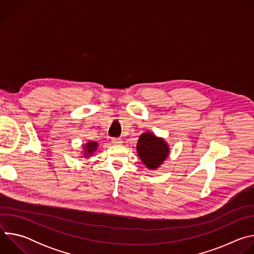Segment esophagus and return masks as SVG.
Returning <instances> with one entry per match:
<instances>
[{"mask_svg":"<svg viewBox=\"0 0 254 254\" xmlns=\"http://www.w3.org/2000/svg\"><path fill=\"white\" fill-rule=\"evenodd\" d=\"M112 142H113L114 144H121V143H123V140H122V138L114 137V138L112 139Z\"/></svg>","mask_w":254,"mask_h":254,"instance_id":"esophagus-1","label":"esophagus"}]
</instances>
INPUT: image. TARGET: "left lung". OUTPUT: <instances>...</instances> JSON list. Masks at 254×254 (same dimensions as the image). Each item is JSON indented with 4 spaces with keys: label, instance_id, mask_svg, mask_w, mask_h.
Masks as SVG:
<instances>
[{
    "label": "left lung",
    "instance_id": "obj_1",
    "mask_svg": "<svg viewBox=\"0 0 254 254\" xmlns=\"http://www.w3.org/2000/svg\"><path fill=\"white\" fill-rule=\"evenodd\" d=\"M136 153L149 170H157L168 158L170 148L163 137H159L151 131H146L138 137Z\"/></svg>",
    "mask_w": 254,
    "mask_h": 254
}]
</instances>
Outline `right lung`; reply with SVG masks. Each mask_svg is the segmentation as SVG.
I'll return each instance as SVG.
<instances>
[{
    "instance_id": "1",
    "label": "right lung",
    "mask_w": 254,
    "mask_h": 254,
    "mask_svg": "<svg viewBox=\"0 0 254 254\" xmlns=\"http://www.w3.org/2000/svg\"><path fill=\"white\" fill-rule=\"evenodd\" d=\"M98 148V143L96 141H87L85 142L83 146H82V151L81 152L83 155V157L85 158H88V157H91L93 155V153L97 150Z\"/></svg>"
}]
</instances>
